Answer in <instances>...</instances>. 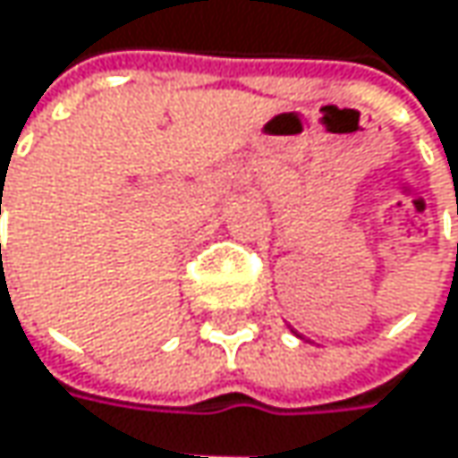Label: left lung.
I'll return each mask as SVG.
<instances>
[{
    "mask_svg": "<svg viewBox=\"0 0 458 458\" xmlns=\"http://www.w3.org/2000/svg\"><path fill=\"white\" fill-rule=\"evenodd\" d=\"M292 334H294V336H297V339H305V336H302V334H297V331H294V328H292Z\"/></svg>",
    "mask_w": 458,
    "mask_h": 458,
    "instance_id": "obj_1",
    "label": "left lung"
}]
</instances>
